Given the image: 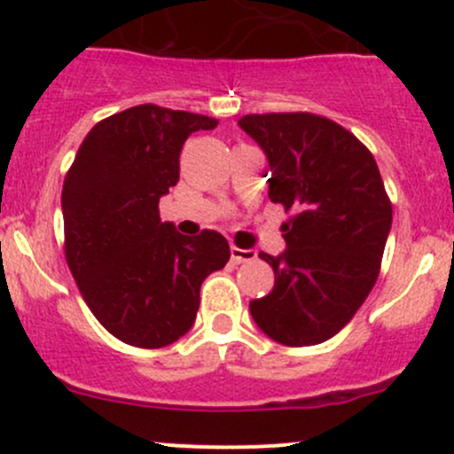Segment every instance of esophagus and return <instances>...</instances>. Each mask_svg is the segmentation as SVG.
<instances>
[{
	"label": "esophagus",
	"mask_w": 454,
	"mask_h": 454,
	"mask_svg": "<svg viewBox=\"0 0 454 454\" xmlns=\"http://www.w3.org/2000/svg\"><path fill=\"white\" fill-rule=\"evenodd\" d=\"M253 250H246V248H237V246H231V261L235 263H246V261H253L254 259Z\"/></svg>",
	"instance_id": "1"
}]
</instances>
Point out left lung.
<instances>
[{
    "instance_id": "8db88e82",
    "label": "left lung",
    "mask_w": 454,
    "mask_h": 454,
    "mask_svg": "<svg viewBox=\"0 0 454 454\" xmlns=\"http://www.w3.org/2000/svg\"><path fill=\"white\" fill-rule=\"evenodd\" d=\"M239 125L268 155V198L287 213L286 253H259L272 265L274 287L250 301V314L281 345H318L336 336L373 290L391 200L371 151L329 118L248 114Z\"/></svg>"
}]
</instances>
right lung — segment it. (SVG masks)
I'll return each instance as SVG.
<instances>
[{
  "label": "right lung",
  "instance_id": "obj_1",
  "mask_svg": "<svg viewBox=\"0 0 454 454\" xmlns=\"http://www.w3.org/2000/svg\"><path fill=\"white\" fill-rule=\"evenodd\" d=\"M217 121L136 105L96 122L63 182V250L87 308L112 336L160 349L184 336L201 281L231 259L215 231L186 237L160 222L158 201L180 180V151Z\"/></svg>",
  "mask_w": 454,
  "mask_h": 454
}]
</instances>
